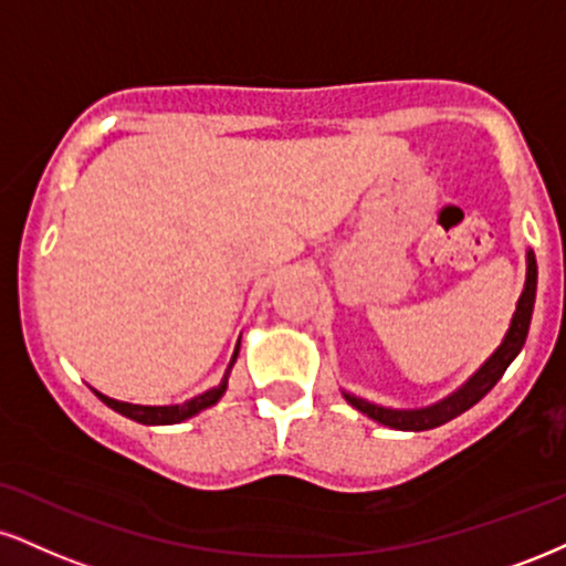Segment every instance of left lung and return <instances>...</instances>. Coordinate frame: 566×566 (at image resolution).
I'll use <instances>...</instances> for the list:
<instances>
[{
	"mask_svg": "<svg viewBox=\"0 0 566 566\" xmlns=\"http://www.w3.org/2000/svg\"><path fill=\"white\" fill-rule=\"evenodd\" d=\"M524 261H527V274H524L522 295L520 301H516V308L512 313V322H509L506 335H503L499 348L482 360L480 369L474 371L472 377H467L464 385L455 387L453 392H448L446 398L438 400V403L421 406V408L379 406L366 398H358V395H353L348 390H343V398L348 400L356 411L366 413V417L379 421V424L392 427V430H400V432L434 430V427L461 417V413L469 411L474 403H480V400L485 398V395L495 387V382L503 377V371L512 366V360L520 356V350L524 348V339H527L530 322H533L535 292H537V263H535L533 250H527V258H524Z\"/></svg>",
	"mask_w": 566,
	"mask_h": 566,
	"instance_id": "8db88e82",
	"label": "left lung"
}]
</instances>
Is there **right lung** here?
<instances>
[{"label": "right lung", "instance_id": "right-lung-1", "mask_svg": "<svg viewBox=\"0 0 566 566\" xmlns=\"http://www.w3.org/2000/svg\"><path fill=\"white\" fill-rule=\"evenodd\" d=\"M240 339H242V335H240ZM240 339H237V348H234V353H231V360H229L227 371H223L221 382H218L216 387H210V390H206V392L195 395V398L184 400V403L139 406V403H126V400H115V398H111V395L94 390V387L92 390L102 400V403L111 406L113 411L124 413V417H128V419L139 421V424H179V421L197 417V413L206 411V408H210V406H216L218 400L223 398V392H227V387H229V374H231V369H234L237 356H240Z\"/></svg>", "mask_w": 566, "mask_h": 566}]
</instances>
